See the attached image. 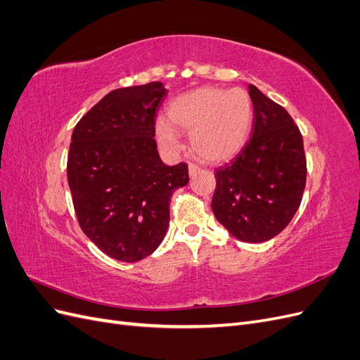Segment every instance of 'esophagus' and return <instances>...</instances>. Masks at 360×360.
<instances>
[{"instance_id": "1", "label": "esophagus", "mask_w": 360, "mask_h": 360, "mask_svg": "<svg viewBox=\"0 0 360 360\" xmlns=\"http://www.w3.org/2000/svg\"><path fill=\"white\" fill-rule=\"evenodd\" d=\"M200 171V167L197 165V163H189V176H195Z\"/></svg>"}]
</instances>
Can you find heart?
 Here are the masks:
<instances>
[{"label":"heart","mask_w":360,"mask_h":360,"mask_svg":"<svg viewBox=\"0 0 360 360\" xmlns=\"http://www.w3.org/2000/svg\"><path fill=\"white\" fill-rule=\"evenodd\" d=\"M172 126L191 132L195 153L209 162L233 158L246 143L252 124V102L242 89L202 86L179 96L168 108ZM165 120L156 123L159 143L169 151L180 147L174 129Z\"/></svg>","instance_id":"heart-1"}]
</instances>
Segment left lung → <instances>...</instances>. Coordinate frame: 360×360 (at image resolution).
<instances>
[{
    "label": "left lung",
    "instance_id": "8db88e82",
    "mask_svg": "<svg viewBox=\"0 0 360 360\" xmlns=\"http://www.w3.org/2000/svg\"><path fill=\"white\" fill-rule=\"evenodd\" d=\"M252 134L238 155L214 171L212 209L228 231L249 243L278 236L291 222L307 184L303 138L291 115L249 85Z\"/></svg>",
    "mask_w": 360,
    "mask_h": 360
}]
</instances>
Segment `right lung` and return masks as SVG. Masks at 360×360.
I'll list each match as a JSON object with an SVG mask.
<instances>
[{"label":"right lung","instance_id":"right-lung-1","mask_svg":"<svg viewBox=\"0 0 360 360\" xmlns=\"http://www.w3.org/2000/svg\"><path fill=\"white\" fill-rule=\"evenodd\" d=\"M162 82L108 93L72 134L68 181L76 217L103 254L134 263L153 254L169 225V202L189 181L184 162L163 163L155 141Z\"/></svg>","mask_w":360,"mask_h":360}]
</instances>
